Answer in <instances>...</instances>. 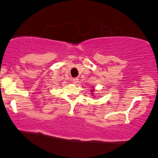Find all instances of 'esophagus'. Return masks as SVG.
Listing matches in <instances>:
<instances>
[{"mask_svg":"<svg viewBox=\"0 0 158 158\" xmlns=\"http://www.w3.org/2000/svg\"><path fill=\"white\" fill-rule=\"evenodd\" d=\"M72 82H73V84H77V82H79L78 77H74V78H73V80H72Z\"/></svg>","mask_w":158,"mask_h":158,"instance_id":"1","label":"esophagus"}]
</instances>
